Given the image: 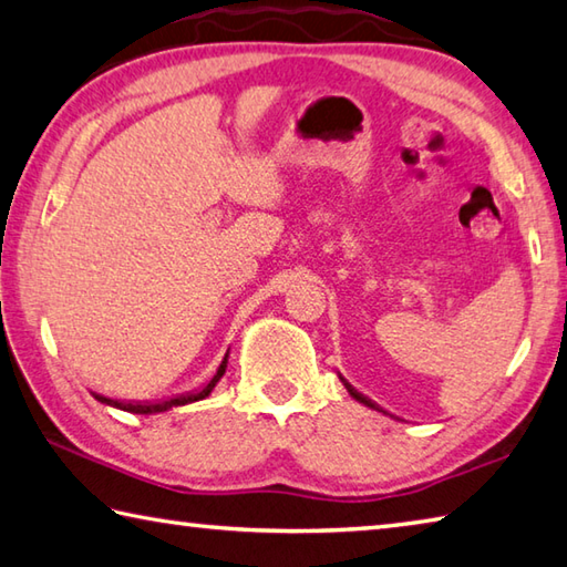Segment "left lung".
I'll return each instance as SVG.
<instances>
[{
  "mask_svg": "<svg viewBox=\"0 0 567 567\" xmlns=\"http://www.w3.org/2000/svg\"><path fill=\"white\" fill-rule=\"evenodd\" d=\"M339 379H342V377H339ZM342 384L347 386V391H349V394H352L357 401H359V404H364V406H369V409H377V411H382V414H386V411L382 409V406H379V404H374V401L372 399H369V396H364V394H359V391L352 386V384H349L347 382V379H342Z\"/></svg>",
  "mask_w": 567,
  "mask_h": 567,
  "instance_id": "obj_1",
  "label": "left lung"
}]
</instances>
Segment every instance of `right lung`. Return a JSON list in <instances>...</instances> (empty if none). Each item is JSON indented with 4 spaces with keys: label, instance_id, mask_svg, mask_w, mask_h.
<instances>
[{
    "label": "right lung",
    "instance_id": "add662e5",
    "mask_svg": "<svg viewBox=\"0 0 567 567\" xmlns=\"http://www.w3.org/2000/svg\"><path fill=\"white\" fill-rule=\"evenodd\" d=\"M225 367H228V354L223 357V362L218 367V372L213 374V379L203 389H195V391H185V394H176V396H168V399H156V401H121V399H111L104 394H94L96 401L113 409H121V411H128V414H161V411H168L173 406H185V404H193V401H200L205 396H210V391L215 389V384L220 382L223 374H225Z\"/></svg>",
    "mask_w": 567,
    "mask_h": 567
}]
</instances>
